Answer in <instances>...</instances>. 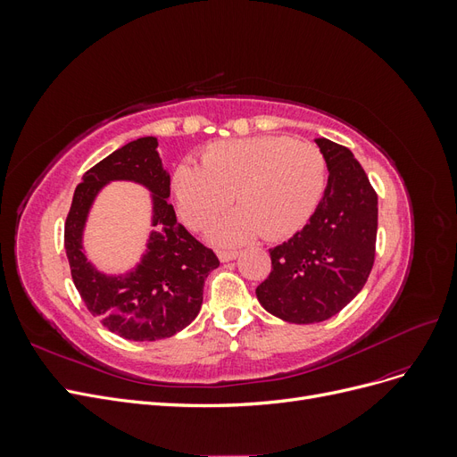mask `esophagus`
Instances as JSON below:
<instances>
[{"instance_id": "esophagus-1", "label": "esophagus", "mask_w": 457, "mask_h": 457, "mask_svg": "<svg viewBox=\"0 0 457 457\" xmlns=\"http://www.w3.org/2000/svg\"><path fill=\"white\" fill-rule=\"evenodd\" d=\"M217 255H219V259L223 261V262H228V261L238 257V252H234V250H220Z\"/></svg>"}]
</instances>
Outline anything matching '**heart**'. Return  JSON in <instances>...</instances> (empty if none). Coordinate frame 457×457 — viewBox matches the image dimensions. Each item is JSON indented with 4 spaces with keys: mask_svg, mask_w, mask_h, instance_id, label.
Segmentation results:
<instances>
[{
    "mask_svg": "<svg viewBox=\"0 0 457 457\" xmlns=\"http://www.w3.org/2000/svg\"><path fill=\"white\" fill-rule=\"evenodd\" d=\"M328 183V160L314 143L262 135L207 146L200 165L173 173L175 204L185 225L204 230L237 195L240 210L213 227L217 244H240L262 234L278 240L305 227Z\"/></svg>",
    "mask_w": 457,
    "mask_h": 457,
    "instance_id": "1",
    "label": "heart"
}]
</instances>
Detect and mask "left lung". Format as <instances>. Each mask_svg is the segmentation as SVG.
Masks as SVG:
<instances>
[{"label": "left lung", "mask_w": 457, "mask_h": 457, "mask_svg": "<svg viewBox=\"0 0 457 457\" xmlns=\"http://www.w3.org/2000/svg\"><path fill=\"white\" fill-rule=\"evenodd\" d=\"M328 187L309 223L272 247V269L255 289L265 311L292 324L328 320L358 295L376 259L378 195L347 146L316 139Z\"/></svg>", "instance_id": "1"}]
</instances>
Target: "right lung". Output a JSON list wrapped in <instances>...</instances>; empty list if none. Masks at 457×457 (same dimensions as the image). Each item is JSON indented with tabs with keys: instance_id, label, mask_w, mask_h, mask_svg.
<instances>
[{
	"instance_id": "add662e5",
	"label": "right lung",
	"mask_w": 457,
	"mask_h": 457,
	"mask_svg": "<svg viewBox=\"0 0 457 457\" xmlns=\"http://www.w3.org/2000/svg\"><path fill=\"white\" fill-rule=\"evenodd\" d=\"M156 137H141L101 160L76 187L64 223V247L74 286L89 312L104 328L129 341L175 336L200 312L204 282L219 259L177 223L170 198V175L162 168ZM110 180H133L153 192V226L147 253L131 273L108 277L83 253L87 213L98 190Z\"/></svg>"
}]
</instances>
